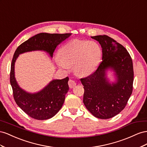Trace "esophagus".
Segmentation results:
<instances>
[{
  "mask_svg": "<svg viewBox=\"0 0 147 147\" xmlns=\"http://www.w3.org/2000/svg\"><path fill=\"white\" fill-rule=\"evenodd\" d=\"M68 85L70 88H73L76 85V83L74 80H73V79H69L68 81Z\"/></svg>",
  "mask_w": 147,
  "mask_h": 147,
  "instance_id": "34e87169",
  "label": "esophagus"
}]
</instances>
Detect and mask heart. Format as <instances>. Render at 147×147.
Masks as SVG:
<instances>
[{"mask_svg":"<svg viewBox=\"0 0 147 147\" xmlns=\"http://www.w3.org/2000/svg\"><path fill=\"white\" fill-rule=\"evenodd\" d=\"M58 54L56 62L59 68L68 69L73 66L76 75L87 76L97 68L102 50L95 42L74 39L62 45Z\"/></svg>","mask_w":147,"mask_h":147,"instance_id":"obj_1","label":"heart"}]
</instances>
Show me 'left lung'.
I'll list each match as a JSON object with an SVG mask.
<instances>
[{
	"label": "left lung",
	"instance_id": "1",
	"mask_svg": "<svg viewBox=\"0 0 147 147\" xmlns=\"http://www.w3.org/2000/svg\"><path fill=\"white\" fill-rule=\"evenodd\" d=\"M102 48V61L94 73L81 78L84 86L83 102L92 115L109 119L117 115L126 106L133 90L134 69L127 50L106 35L92 36ZM115 72L117 81L110 83L106 71Z\"/></svg>",
	"mask_w": 147,
	"mask_h": 147
}]
</instances>
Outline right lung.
Here are the masks:
<instances>
[{"instance_id": "obj_1", "label": "right lung", "mask_w": 147, "mask_h": 147, "mask_svg": "<svg viewBox=\"0 0 147 147\" xmlns=\"http://www.w3.org/2000/svg\"><path fill=\"white\" fill-rule=\"evenodd\" d=\"M71 35L66 34H49L42 32L24 42L15 52L10 70V84L16 103L26 114L37 120L52 118L59 111L69 90L68 77L63 79H54L43 89L36 93H29L21 88L15 77V63L20 54L25 52L43 50L53 57L58 45Z\"/></svg>"}]
</instances>
